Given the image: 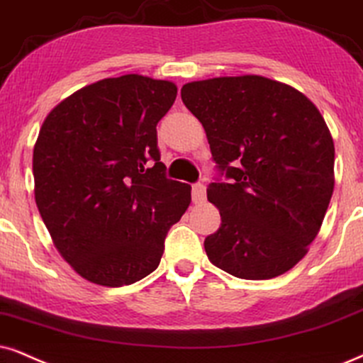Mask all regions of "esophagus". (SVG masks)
Wrapping results in <instances>:
<instances>
[{"label":"esophagus","mask_w":363,"mask_h":363,"mask_svg":"<svg viewBox=\"0 0 363 363\" xmlns=\"http://www.w3.org/2000/svg\"><path fill=\"white\" fill-rule=\"evenodd\" d=\"M206 201V187L203 184L192 186V203L201 204Z\"/></svg>","instance_id":"obj_1"}]
</instances>
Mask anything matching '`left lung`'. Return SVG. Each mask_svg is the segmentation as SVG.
Returning a JSON list of instances; mask_svg holds the SVG:
<instances>
[{
    "mask_svg": "<svg viewBox=\"0 0 363 363\" xmlns=\"http://www.w3.org/2000/svg\"><path fill=\"white\" fill-rule=\"evenodd\" d=\"M181 97L231 179L208 187L221 214L204 241L209 261L242 279L290 272L333 194L335 145L320 110L295 86L261 75L189 82Z\"/></svg>",
    "mask_w": 363,
    "mask_h": 363,
    "instance_id": "8db88e82",
    "label": "left lung"
}]
</instances>
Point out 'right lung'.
Segmentation results:
<instances>
[{"label": "right lung", "mask_w": 363, "mask_h": 363, "mask_svg": "<svg viewBox=\"0 0 363 363\" xmlns=\"http://www.w3.org/2000/svg\"><path fill=\"white\" fill-rule=\"evenodd\" d=\"M174 82L128 73L77 90L48 113L33 149L35 201L58 253L100 286L157 268L191 186L164 174L157 122Z\"/></svg>", "instance_id": "right-lung-1"}]
</instances>
